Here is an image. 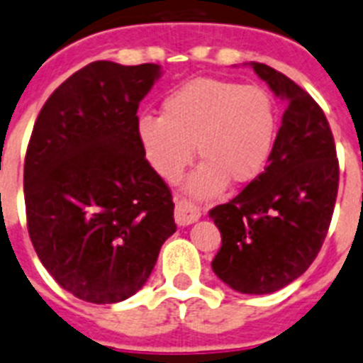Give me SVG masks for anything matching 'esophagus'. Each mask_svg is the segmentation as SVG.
I'll return each mask as SVG.
<instances>
[{
	"label": "esophagus",
	"mask_w": 363,
	"mask_h": 363,
	"mask_svg": "<svg viewBox=\"0 0 363 363\" xmlns=\"http://www.w3.org/2000/svg\"><path fill=\"white\" fill-rule=\"evenodd\" d=\"M195 220H199V212L188 203H177L175 206V223L179 226L194 225Z\"/></svg>",
	"instance_id": "obj_1"
}]
</instances>
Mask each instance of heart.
<instances>
[{
    "label": "heart",
    "mask_w": 363,
    "mask_h": 363,
    "mask_svg": "<svg viewBox=\"0 0 363 363\" xmlns=\"http://www.w3.org/2000/svg\"><path fill=\"white\" fill-rule=\"evenodd\" d=\"M277 113L267 91L219 78H195L175 87L160 104V116L143 115L137 138L157 175L182 177L195 150L203 164L188 191L208 197L226 182L245 184L259 175L276 146Z\"/></svg>",
    "instance_id": "obj_1"
}]
</instances>
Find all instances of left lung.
<instances>
[{"instance_id":"left-lung-1","label":"left lung","mask_w":363,"mask_h":363,"mask_svg":"<svg viewBox=\"0 0 363 363\" xmlns=\"http://www.w3.org/2000/svg\"><path fill=\"white\" fill-rule=\"evenodd\" d=\"M250 65L286 100V109L263 172L234 199L210 210L223 238L212 269L234 291L270 294L316 259L333 219L340 166L316 100L283 72Z\"/></svg>"}]
</instances>
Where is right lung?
<instances>
[{
  "label": "right lung",
  "mask_w": 363,
  "mask_h": 363,
  "mask_svg": "<svg viewBox=\"0 0 363 363\" xmlns=\"http://www.w3.org/2000/svg\"><path fill=\"white\" fill-rule=\"evenodd\" d=\"M157 64L93 62L55 89L34 122L23 168L27 228L62 289L116 303L143 289L177 230L173 197L137 138Z\"/></svg>",
  "instance_id": "1"
}]
</instances>
